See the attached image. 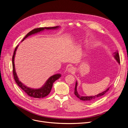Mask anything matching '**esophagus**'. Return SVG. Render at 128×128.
Listing matches in <instances>:
<instances>
[{
  "mask_svg": "<svg viewBox=\"0 0 128 128\" xmlns=\"http://www.w3.org/2000/svg\"><path fill=\"white\" fill-rule=\"evenodd\" d=\"M75 69L73 66H70L68 69V72H69L70 73H73V72H74Z\"/></svg>",
  "mask_w": 128,
  "mask_h": 128,
  "instance_id": "1",
  "label": "esophagus"
}]
</instances>
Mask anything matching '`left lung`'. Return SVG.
Segmentation results:
<instances>
[{
  "label": "left lung",
  "mask_w": 128,
  "mask_h": 128,
  "mask_svg": "<svg viewBox=\"0 0 128 128\" xmlns=\"http://www.w3.org/2000/svg\"><path fill=\"white\" fill-rule=\"evenodd\" d=\"M114 57L115 58V59L116 60V61L118 62L119 64H120V58H119V55L118 54V51L115 52L114 53ZM77 86H78V82H76V87H75V89H74V94L76 95L78 98H79L80 100H82V101H88V102H91L92 101L94 100H96L98 99H99V98L101 97L102 96H103L104 94H106L110 88L108 87L107 89H106V90H104V92L98 94L96 95L95 96H80V94H78V92L77 91Z\"/></svg>",
  "instance_id": "obj_1"
}]
</instances>
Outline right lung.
I'll return each instance as SVG.
<instances>
[{
  "label": "right lung",
  "instance_id": "right-lung-1",
  "mask_svg": "<svg viewBox=\"0 0 128 128\" xmlns=\"http://www.w3.org/2000/svg\"><path fill=\"white\" fill-rule=\"evenodd\" d=\"M59 28V26H57L56 27H41V28H38L34 29L32 30V31L30 32L29 33H28L22 41H23L26 38L29 36H31L32 34H37L38 32H41L43 31L45 29H57ZM18 46L16 48H15V50L14 51V54L12 57V66H13V74L14 76V78L16 80V82L17 83L18 85L20 87V88L23 90L25 92H26L29 96L35 98H42L45 96H47L50 92L51 89L52 87V84L54 82L58 80L59 78H60L62 75L61 74H56L53 76H51L45 82L44 85L41 87L40 88L38 89H34L32 88L27 87V86L25 85L24 84H22V82L19 80L17 76V74L16 71V69H15V64H14V58L15 55L16 54V51L17 50V48H18Z\"/></svg>",
  "mask_w": 128,
  "mask_h": 128
}]
</instances>
